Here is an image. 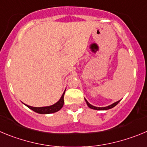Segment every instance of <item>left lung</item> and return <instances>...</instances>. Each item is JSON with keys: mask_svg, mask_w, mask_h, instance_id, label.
<instances>
[{"mask_svg": "<svg viewBox=\"0 0 147 147\" xmlns=\"http://www.w3.org/2000/svg\"><path fill=\"white\" fill-rule=\"evenodd\" d=\"M84 100H85L86 103H87V105L89 106V107L90 108V109H95V110H108V109H112V108H114V106H117V105L119 103V102L120 101V100H118V101L115 102V103H112L111 105H109V106H106V107H96V106H92V105L90 104V103H89V102L87 101V100H86L85 98H84Z\"/></svg>", "mask_w": 147, "mask_h": 147, "instance_id": "1", "label": "left lung"}]
</instances>
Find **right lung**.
<instances>
[{
    "label": "right lung",
    "mask_w": 147,
    "mask_h": 147,
    "mask_svg": "<svg viewBox=\"0 0 147 147\" xmlns=\"http://www.w3.org/2000/svg\"><path fill=\"white\" fill-rule=\"evenodd\" d=\"M65 90L62 95L61 98H60V100L55 103V104L52 105V106H44V107H33V106H28V105L25 104V106H28L29 109L33 110L35 112L38 113V114H52V113H55L58 111L62 109L64 104V94Z\"/></svg>",
    "instance_id": "obj_1"
}]
</instances>
